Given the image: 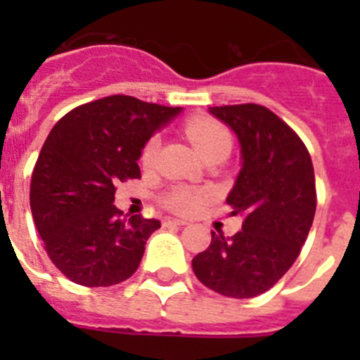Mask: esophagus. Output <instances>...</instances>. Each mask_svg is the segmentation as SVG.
Here are the masks:
<instances>
[{
  "label": "esophagus",
  "mask_w": 360,
  "mask_h": 360,
  "mask_svg": "<svg viewBox=\"0 0 360 360\" xmlns=\"http://www.w3.org/2000/svg\"><path fill=\"white\" fill-rule=\"evenodd\" d=\"M187 221L186 219H182V218H165L164 219V225L165 227H169V225H186Z\"/></svg>",
  "instance_id": "34e87169"
}]
</instances>
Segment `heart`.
<instances>
[{
	"mask_svg": "<svg viewBox=\"0 0 360 360\" xmlns=\"http://www.w3.org/2000/svg\"><path fill=\"white\" fill-rule=\"evenodd\" d=\"M184 131H186L187 139L191 144L195 146L196 151L202 155V158H207L218 151L229 153L232 144L231 131L225 128L219 120L212 119L207 115H196L191 117L186 124H184ZM160 151V135H151L148 142L144 144L141 151V164L144 167H151L155 164ZM209 193L202 189H195V187H174V189L167 191L162 196L165 207H169L171 211L176 212H191L198 207L203 200L207 198Z\"/></svg>",
	"mask_w": 360,
	"mask_h": 360,
	"instance_id": "b5f03b06",
	"label": "heart"
}]
</instances>
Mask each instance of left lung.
I'll use <instances>...</instances> for the list:
<instances>
[{"instance_id":"obj_1","label":"left lung","mask_w":360,"mask_h":360,"mask_svg":"<svg viewBox=\"0 0 360 360\" xmlns=\"http://www.w3.org/2000/svg\"><path fill=\"white\" fill-rule=\"evenodd\" d=\"M234 129L241 167L227 203L243 218L234 236L211 232V245L193 257L200 283L227 297H256L287 274L316 216V176L297 133L262 104L209 108Z\"/></svg>"}]
</instances>
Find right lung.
Returning a JSON list of instances; mask_svg holds the SVG:
<instances>
[{
    "mask_svg": "<svg viewBox=\"0 0 360 360\" xmlns=\"http://www.w3.org/2000/svg\"><path fill=\"white\" fill-rule=\"evenodd\" d=\"M180 108L129 95L81 104L50 131L30 182V209L44 250L70 281L111 287L135 274L155 218H122L117 184L141 178L149 136Z\"/></svg>",
    "mask_w": 360,
    "mask_h": 360,
    "instance_id": "1",
    "label": "right lung"
}]
</instances>
